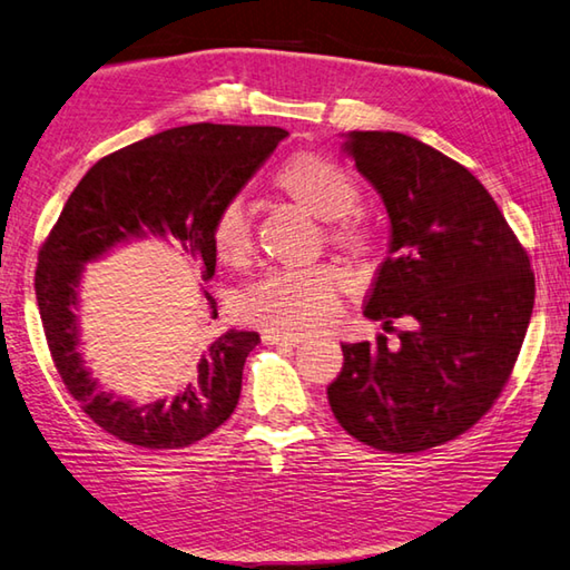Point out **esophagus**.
<instances>
[{
	"label": "esophagus",
	"instance_id": "obj_1",
	"mask_svg": "<svg viewBox=\"0 0 570 570\" xmlns=\"http://www.w3.org/2000/svg\"><path fill=\"white\" fill-rule=\"evenodd\" d=\"M304 334H286V331H264L266 344H284V346H298L304 344Z\"/></svg>",
	"mask_w": 570,
	"mask_h": 570
}]
</instances>
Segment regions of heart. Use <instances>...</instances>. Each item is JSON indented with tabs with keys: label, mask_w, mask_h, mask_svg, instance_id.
I'll use <instances>...</instances> for the list:
<instances>
[{
	"label": "heart",
	"mask_w": 570,
	"mask_h": 570,
	"mask_svg": "<svg viewBox=\"0 0 570 570\" xmlns=\"http://www.w3.org/2000/svg\"><path fill=\"white\" fill-rule=\"evenodd\" d=\"M274 184L318 219L331 222L328 239L354 256L376 249V234L356 216L358 184L338 161L318 154H296L274 174ZM214 254L224 264L239 266L254 249V222L242 194L226 199L212 222ZM346 278L336 266L278 268L246 286L239 302L242 318L272 331H316L328 326L338 312V296Z\"/></svg>",
	"instance_id": "b5f03b06"
}]
</instances>
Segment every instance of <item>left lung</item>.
<instances>
[{
	"mask_svg": "<svg viewBox=\"0 0 570 570\" xmlns=\"http://www.w3.org/2000/svg\"><path fill=\"white\" fill-rule=\"evenodd\" d=\"M344 149L391 219L364 314L399 331L391 348L344 344L326 389L341 429L386 453H419L479 423L509 384L529 328L531 258L473 174L399 131H351Z\"/></svg>",
	"mask_w": 570,
	"mask_h": 570,
	"instance_id": "8db88e82",
	"label": "left lung"
}]
</instances>
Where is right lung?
Returning a JSON list of instances; mask_svg holds the SVG:
<instances>
[{
	"instance_id": "right-lung-1",
	"label": "right lung",
	"mask_w": 570,
	"mask_h": 570,
	"mask_svg": "<svg viewBox=\"0 0 570 570\" xmlns=\"http://www.w3.org/2000/svg\"><path fill=\"white\" fill-rule=\"evenodd\" d=\"M288 131L278 127L189 124L129 144L99 159L61 209L39 249L35 292L51 361L79 409L109 436L149 451L184 449L232 416L256 331L229 328L191 366V381L171 401L137 406L101 391L79 354L77 294L85 264L117 244L169 236L199 266L216 268L212 222L219 206L254 177ZM212 318L216 302L204 292Z\"/></svg>"
}]
</instances>
